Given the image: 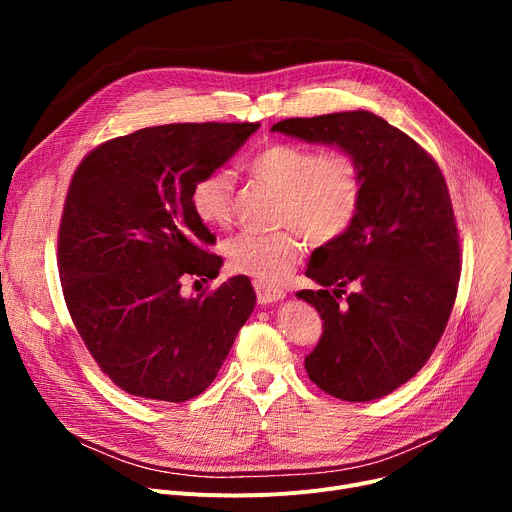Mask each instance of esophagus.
Returning <instances> with one entry per match:
<instances>
[{"mask_svg": "<svg viewBox=\"0 0 512 512\" xmlns=\"http://www.w3.org/2000/svg\"><path fill=\"white\" fill-rule=\"evenodd\" d=\"M255 292H257V301L261 305L276 303V301H282L286 297L284 290L274 288V286H267V284H261V282H255Z\"/></svg>", "mask_w": 512, "mask_h": 512, "instance_id": "esophagus-1", "label": "esophagus"}]
</instances>
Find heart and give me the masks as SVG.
I'll return each instance as SVG.
<instances>
[{
	"mask_svg": "<svg viewBox=\"0 0 512 512\" xmlns=\"http://www.w3.org/2000/svg\"><path fill=\"white\" fill-rule=\"evenodd\" d=\"M249 174L280 191L276 234H238L224 245L230 270L261 284L282 282L307 249L342 238L359 218L365 195L361 161L344 149L321 151L313 145L276 141L261 147L249 161ZM197 220L224 230L234 215V176L215 168L199 176L191 188Z\"/></svg>",
	"mask_w": 512,
	"mask_h": 512,
	"instance_id": "b5f03b06",
	"label": "heart"
}]
</instances>
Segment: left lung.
Segmentation results:
<instances>
[{"label":"left lung","instance_id":"1","mask_svg":"<svg viewBox=\"0 0 512 512\" xmlns=\"http://www.w3.org/2000/svg\"><path fill=\"white\" fill-rule=\"evenodd\" d=\"M272 130L361 161L359 218L313 251L305 276L321 288L297 297L324 319L305 357L309 380L348 402L382 398L432 357L459 290L461 240L444 174L409 134L371 112L288 118ZM346 285L354 286L348 295Z\"/></svg>","mask_w":512,"mask_h":512}]
</instances>
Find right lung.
Listing matches in <instances>:
<instances>
[{
    "label": "right lung",
    "mask_w": 512,
    "mask_h": 512,
    "mask_svg": "<svg viewBox=\"0 0 512 512\" xmlns=\"http://www.w3.org/2000/svg\"><path fill=\"white\" fill-rule=\"evenodd\" d=\"M259 122L164 124L87 153L58 230V270L74 326L120 390L164 402L199 396L255 309L245 276L186 299V278H215L222 257L197 220L191 188Z\"/></svg>",
    "instance_id": "1"
}]
</instances>
